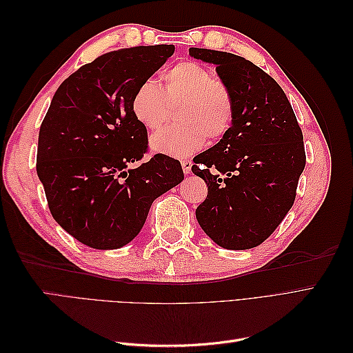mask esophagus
<instances>
[{
    "mask_svg": "<svg viewBox=\"0 0 353 353\" xmlns=\"http://www.w3.org/2000/svg\"><path fill=\"white\" fill-rule=\"evenodd\" d=\"M181 165H183L184 174H190L191 166H193V162H191V160H183V162H181Z\"/></svg>",
    "mask_w": 353,
    "mask_h": 353,
    "instance_id": "obj_1",
    "label": "esophagus"
}]
</instances>
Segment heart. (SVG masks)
<instances>
[{
	"label": "heart",
	"instance_id": "heart-1",
	"mask_svg": "<svg viewBox=\"0 0 353 353\" xmlns=\"http://www.w3.org/2000/svg\"><path fill=\"white\" fill-rule=\"evenodd\" d=\"M178 109L179 125L154 134L150 140L154 152L187 157L210 143L219 141L231 130L236 103L228 85L213 78L200 63L184 60L162 74L160 88L150 81L141 83L132 95L131 112L135 121L148 131L162 125L169 108Z\"/></svg>",
	"mask_w": 353,
	"mask_h": 353
}]
</instances>
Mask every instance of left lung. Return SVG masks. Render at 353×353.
Wrapping results in <instances>:
<instances>
[{
    "label": "left lung",
    "mask_w": 353,
    "mask_h": 353,
    "mask_svg": "<svg viewBox=\"0 0 353 353\" xmlns=\"http://www.w3.org/2000/svg\"><path fill=\"white\" fill-rule=\"evenodd\" d=\"M188 51L216 65L236 103L228 134L194 157L191 170L208 185L196 218L221 248L252 249L293 206L306 163L303 134L284 91L261 68L231 52Z\"/></svg>",
    "instance_id": "8db88e82"
}]
</instances>
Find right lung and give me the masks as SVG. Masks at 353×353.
Returning <instances> with one entry per match:
<instances>
[{
	"label": "right lung",
	"instance_id": "add662e5",
	"mask_svg": "<svg viewBox=\"0 0 353 353\" xmlns=\"http://www.w3.org/2000/svg\"><path fill=\"white\" fill-rule=\"evenodd\" d=\"M174 46L132 47L87 63L56 91L39 128L37 174L52 218L99 250L137 237L152 203L184 179L178 160L148 152L135 121V90L174 54Z\"/></svg>",
	"mask_w": 353,
	"mask_h": 353
}]
</instances>
